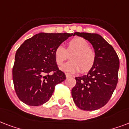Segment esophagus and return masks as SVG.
<instances>
[{
    "label": "esophagus",
    "mask_w": 129,
    "mask_h": 129,
    "mask_svg": "<svg viewBox=\"0 0 129 129\" xmlns=\"http://www.w3.org/2000/svg\"><path fill=\"white\" fill-rule=\"evenodd\" d=\"M65 75H66V77L68 78V77H71V75L69 73H65Z\"/></svg>",
    "instance_id": "esophagus-1"
}]
</instances>
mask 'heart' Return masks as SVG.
Listing matches in <instances>:
<instances>
[{"label": "heart", "instance_id": "b5f03b06", "mask_svg": "<svg viewBox=\"0 0 129 129\" xmlns=\"http://www.w3.org/2000/svg\"><path fill=\"white\" fill-rule=\"evenodd\" d=\"M69 62L61 67L64 71L75 73L80 71L81 73L89 71L95 62V52L86 40L83 38H74L68 42L67 49L62 45L56 47L54 50V58L57 65H61L69 58L71 54Z\"/></svg>", "mask_w": 129, "mask_h": 129}]
</instances>
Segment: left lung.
Wrapping results in <instances>:
<instances>
[{
	"label": "left lung",
	"mask_w": 129,
	"mask_h": 129,
	"mask_svg": "<svg viewBox=\"0 0 129 129\" xmlns=\"http://www.w3.org/2000/svg\"><path fill=\"white\" fill-rule=\"evenodd\" d=\"M92 44L96 58L87 75L75 77L71 90L76 106L83 110H95L105 106L116 87L119 58L113 47L97 34L74 33Z\"/></svg>",
	"instance_id": "obj_1"
}]
</instances>
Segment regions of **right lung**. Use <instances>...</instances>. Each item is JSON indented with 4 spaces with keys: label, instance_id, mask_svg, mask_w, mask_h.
Here are the masks:
<instances>
[{
    "label": "right lung",
    "instance_id": "right-lung-1",
    "mask_svg": "<svg viewBox=\"0 0 129 129\" xmlns=\"http://www.w3.org/2000/svg\"><path fill=\"white\" fill-rule=\"evenodd\" d=\"M73 34L40 33L16 52L13 81L16 94L27 105L40 106L50 100L55 86L66 79L58 68L54 50Z\"/></svg>",
    "mask_w": 129,
    "mask_h": 129
}]
</instances>
